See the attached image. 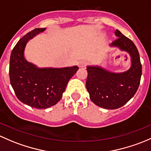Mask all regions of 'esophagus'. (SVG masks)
Segmentation results:
<instances>
[{
    "instance_id": "esophagus-1",
    "label": "esophagus",
    "mask_w": 151,
    "mask_h": 151,
    "mask_svg": "<svg viewBox=\"0 0 151 151\" xmlns=\"http://www.w3.org/2000/svg\"><path fill=\"white\" fill-rule=\"evenodd\" d=\"M86 65V62L83 61V60L80 61L78 63V68H83V67H85Z\"/></svg>"
}]
</instances>
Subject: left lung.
Segmentation results:
<instances>
[{"label":"left lung","mask_w":151,"mask_h":151,"mask_svg":"<svg viewBox=\"0 0 151 151\" xmlns=\"http://www.w3.org/2000/svg\"><path fill=\"white\" fill-rule=\"evenodd\" d=\"M117 39L109 45L128 53L131 65L124 72H113L101 65H88L86 87L91 100L105 109H117L129 101L137 91L142 76L139 52L134 43L116 29Z\"/></svg>","instance_id":"8db88e82"}]
</instances>
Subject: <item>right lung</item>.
Returning <instances> with one entry per match:
<instances>
[{"mask_svg": "<svg viewBox=\"0 0 151 151\" xmlns=\"http://www.w3.org/2000/svg\"><path fill=\"white\" fill-rule=\"evenodd\" d=\"M46 29L36 28L22 37L12 50L9 63L11 85L17 98L38 109L56 105L63 97L69 80L78 70L76 65L39 68L26 60L24 50L27 43Z\"/></svg>", "mask_w": 151, "mask_h": 151, "instance_id": "1", "label": "right lung"}]
</instances>
